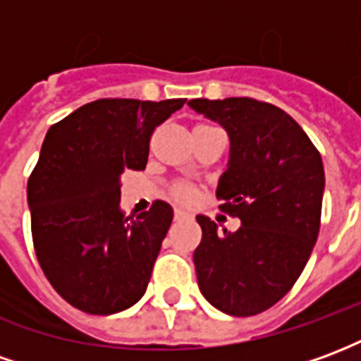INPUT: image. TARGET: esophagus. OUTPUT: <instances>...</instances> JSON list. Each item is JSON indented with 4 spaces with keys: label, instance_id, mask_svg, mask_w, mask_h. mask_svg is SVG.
Segmentation results:
<instances>
[{
    "label": "esophagus",
    "instance_id": "1",
    "mask_svg": "<svg viewBox=\"0 0 361 361\" xmlns=\"http://www.w3.org/2000/svg\"><path fill=\"white\" fill-rule=\"evenodd\" d=\"M173 219L176 220H183V219H189L188 212L180 211V209H176V212H173Z\"/></svg>",
    "mask_w": 361,
    "mask_h": 361
}]
</instances>
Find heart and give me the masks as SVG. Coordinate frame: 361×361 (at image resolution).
<instances>
[{
	"label": "heart",
	"mask_w": 361,
	"mask_h": 361,
	"mask_svg": "<svg viewBox=\"0 0 361 361\" xmlns=\"http://www.w3.org/2000/svg\"><path fill=\"white\" fill-rule=\"evenodd\" d=\"M170 195H172L173 201H178L181 204H191L199 195V191L193 183H188V181H180V183H173L172 189H170Z\"/></svg>",
	"instance_id": "b5f03b06"
}]
</instances>
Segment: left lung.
<instances>
[{
  "mask_svg": "<svg viewBox=\"0 0 361 361\" xmlns=\"http://www.w3.org/2000/svg\"><path fill=\"white\" fill-rule=\"evenodd\" d=\"M189 106L230 135V162L216 189L220 211L242 220L230 234L199 214L203 240L193 253L197 282L216 310L234 317L263 313L300 279L317 242L325 170L302 127L253 98Z\"/></svg>",
  "mask_w": 361,
  "mask_h": 361,
  "instance_id": "left-lung-1",
  "label": "left lung"
}]
</instances>
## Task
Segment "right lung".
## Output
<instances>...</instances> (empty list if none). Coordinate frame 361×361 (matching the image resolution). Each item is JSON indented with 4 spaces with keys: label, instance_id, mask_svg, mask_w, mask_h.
Segmentation results:
<instances>
[{
    "label": "right lung",
    "instance_id": "1",
    "mask_svg": "<svg viewBox=\"0 0 361 361\" xmlns=\"http://www.w3.org/2000/svg\"><path fill=\"white\" fill-rule=\"evenodd\" d=\"M183 104L100 98L48 129L27 185L32 243L46 279L77 310L111 315L145 294L173 211L154 201L127 216L119 176L145 170L154 129Z\"/></svg>",
    "mask_w": 361,
    "mask_h": 361
}]
</instances>
